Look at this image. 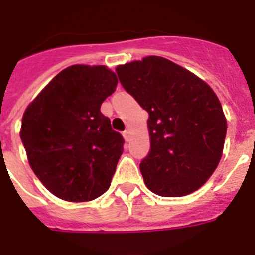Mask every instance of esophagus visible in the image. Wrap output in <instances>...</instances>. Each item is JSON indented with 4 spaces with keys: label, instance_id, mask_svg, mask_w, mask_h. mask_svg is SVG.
Wrapping results in <instances>:
<instances>
[{
    "label": "esophagus",
    "instance_id": "1",
    "mask_svg": "<svg viewBox=\"0 0 255 255\" xmlns=\"http://www.w3.org/2000/svg\"><path fill=\"white\" fill-rule=\"evenodd\" d=\"M123 136L127 141H129V138H131V131H129V129H126V131L123 132Z\"/></svg>",
    "mask_w": 255,
    "mask_h": 255
}]
</instances>
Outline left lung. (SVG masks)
<instances>
[{
  "label": "left lung",
  "mask_w": 255,
  "mask_h": 255,
  "mask_svg": "<svg viewBox=\"0 0 255 255\" xmlns=\"http://www.w3.org/2000/svg\"><path fill=\"white\" fill-rule=\"evenodd\" d=\"M122 86L149 114L150 150L140 163L152 192L185 196L202 187L223 154L227 119L214 90L160 56L119 65Z\"/></svg>",
  "instance_id": "obj_1"
}]
</instances>
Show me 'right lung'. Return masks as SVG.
<instances>
[{"label":"right lung","instance_id":"obj_1","mask_svg":"<svg viewBox=\"0 0 255 255\" xmlns=\"http://www.w3.org/2000/svg\"><path fill=\"white\" fill-rule=\"evenodd\" d=\"M117 85V74L105 65H72L24 111L20 138L28 163L60 199L89 202L109 190L124 140L101 105Z\"/></svg>","mask_w":255,"mask_h":255}]
</instances>
